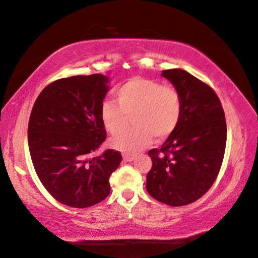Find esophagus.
I'll use <instances>...</instances> for the list:
<instances>
[{"mask_svg":"<svg viewBox=\"0 0 258 258\" xmlns=\"http://www.w3.org/2000/svg\"><path fill=\"white\" fill-rule=\"evenodd\" d=\"M134 158H135V157L133 155H126V154L123 155V159L125 161H132Z\"/></svg>","mask_w":258,"mask_h":258,"instance_id":"34e87169","label":"esophagus"}]
</instances>
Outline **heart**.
<instances>
[{"mask_svg": "<svg viewBox=\"0 0 258 258\" xmlns=\"http://www.w3.org/2000/svg\"><path fill=\"white\" fill-rule=\"evenodd\" d=\"M116 100H104L100 119L109 133L117 134L132 115L134 127L111 140L115 149L134 154L151 142L164 140L176 130L182 116V100L176 89L145 77H133L116 90Z\"/></svg>", "mask_w": 258, "mask_h": 258, "instance_id": "heart-1", "label": "heart"}]
</instances>
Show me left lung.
<instances>
[{
	"label": "left lung",
	"mask_w": 258,
	"mask_h": 258,
	"mask_svg": "<svg viewBox=\"0 0 258 258\" xmlns=\"http://www.w3.org/2000/svg\"><path fill=\"white\" fill-rule=\"evenodd\" d=\"M182 100L176 130L160 149L148 155L152 167L147 191L158 202L177 207L202 198L220 172L226 145V121L220 99L211 86L182 69L163 71Z\"/></svg>",
	"instance_id": "8db88e82"
}]
</instances>
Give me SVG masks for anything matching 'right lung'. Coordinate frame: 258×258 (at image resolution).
<instances>
[{"instance_id":"right-lung-1","label":"right lung","mask_w":258,"mask_h":258,"mask_svg":"<svg viewBox=\"0 0 258 258\" xmlns=\"http://www.w3.org/2000/svg\"><path fill=\"white\" fill-rule=\"evenodd\" d=\"M101 74L72 76L52 82L34 103L28 123V146L43 186L59 203L86 208L110 194L109 177L121 161L119 151L99 157L107 132L100 106L108 92Z\"/></svg>"}]
</instances>
